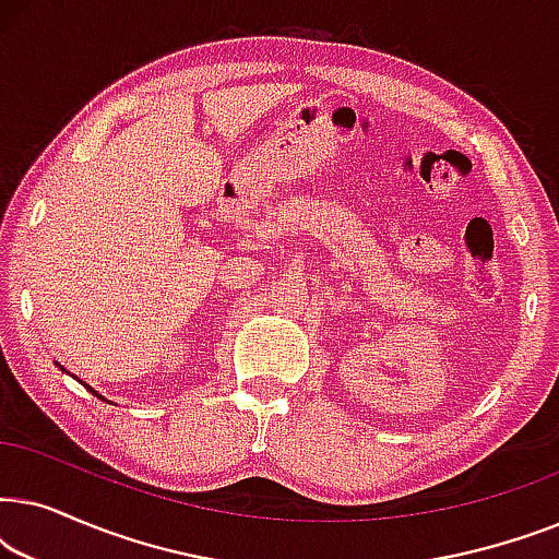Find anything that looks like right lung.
Listing matches in <instances>:
<instances>
[{
    "instance_id": "add662e5",
    "label": "right lung",
    "mask_w": 559,
    "mask_h": 559,
    "mask_svg": "<svg viewBox=\"0 0 559 559\" xmlns=\"http://www.w3.org/2000/svg\"><path fill=\"white\" fill-rule=\"evenodd\" d=\"M60 371H66V369H60ZM86 389H88V392H94V389H91V386H86ZM94 394H96V392H94Z\"/></svg>"
}]
</instances>
